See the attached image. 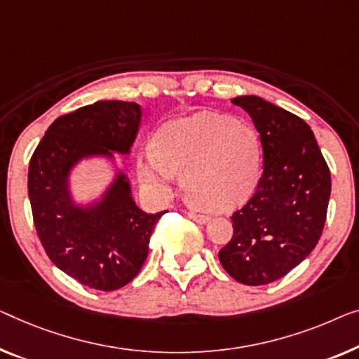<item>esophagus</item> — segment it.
<instances>
[{"mask_svg":"<svg viewBox=\"0 0 359 359\" xmlns=\"http://www.w3.org/2000/svg\"><path fill=\"white\" fill-rule=\"evenodd\" d=\"M189 217L194 219V221L198 222V224H206L208 221H210V217H208L206 214H200V212H195V211H189Z\"/></svg>","mask_w":359,"mask_h":359,"instance_id":"1","label":"esophagus"}]
</instances>
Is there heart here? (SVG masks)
I'll return each instance as SVG.
<instances>
[{"instance_id": "obj_1", "label": "heart", "mask_w": 359, "mask_h": 359, "mask_svg": "<svg viewBox=\"0 0 359 359\" xmlns=\"http://www.w3.org/2000/svg\"><path fill=\"white\" fill-rule=\"evenodd\" d=\"M263 168V148L253 128L232 117L198 112L164 124L153 149L142 154L143 184L168 195L182 174L187 200L210 211H231L255 194Z\"/></svg>"}]
</instances>
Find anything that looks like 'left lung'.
Listing matches in <instances>:
<instances>
[{"mask_svg": "<svg viewBox=\"0 0 359 359\" xmlns=\"http://www.w3.org/2000/svg\"><path fill=\"white\" fill-rule=\"evenodd\" d=\"M248 112L263 148L255 195L232 214L233 235L219 251L227 274L266 285L288 274L316 247L330 198V172L309 126L259 96L232 100Z\"/></svg>", "mask_w": 359, "mask_h": 359, "instance_id": "left-lung-1", "label": "left lung"}]
</instances>
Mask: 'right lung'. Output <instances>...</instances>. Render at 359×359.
<instances>
[{
    "label": "right lung",
    "instance_id": "add662e5",
    "mask_svg": "<svg viewBox=\"0 0 359 359\" xmlns=\"http://www.w3.org/2000/svg\"><path fill=\"white\" fill-rule=\"evenodd\" d=\"M142 119L140 104L96 101L57 117L30 159L29 198L43 248L57 269L95 290H117L140 272L165 212L137 206L116 161V154L130 156ZM93 158L111 165L110 182L92 201H77L72 175Z\"/></svg>",
    "mask_w": 359,
    "mask_h": 359
}]
</instances>
